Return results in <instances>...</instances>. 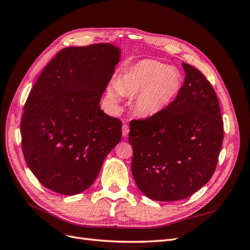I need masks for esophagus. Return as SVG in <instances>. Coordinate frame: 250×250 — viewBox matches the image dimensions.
Masks as SVG:
<instances>
[{
  "label": "esophagus",
  "instance_id": "1",
  "mask_svg": "<svg viewBox=\"0 0 250 250\" xmlns=\"http://www.w3.org/2000/svg\"><path fill=\"white\" fill-rule=\"evenodd\" d=\"M128 133H129V125H128V124H123V126H122V134H123V137L126 138L127 135H128Z\"/></svg>",
  "mask_w": 250,
  "mask_h": 250
}]
</instances>
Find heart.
I'll list each match as a JSON object with an SVG mask.
<instances>
[{"instance_id": "1", "label": "heart", "mask_w": 250, "mask_h": 250, "mask_svg": "<svg viewBox=\"0 0 250 250\" xmlns=\"http://www.w3.org/2000/svg\"><path fill=\"white\" fill-rule=\"evenodd\" d=\"M181 84L183 79L176 69L157 60L144 59L124 74L117 85L109 88L108 97L118 103L122 93L137 94L135 110L143 117H152L175 100Z\"/></svg>"}]
</instances>
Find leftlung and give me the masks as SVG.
<instances>
[{"label": "left lung", "instance_id": "1", "mask_svg": "<svg viewBox=\"0 0 250 250\" xmlns=\"http://www.w3.org/2000/svg\"><path fill=\"white\" fill-rule=\"evenodd\" d=\"M184 85L155 116L131 120V171L140 191L157 201L190 197L213 176L223 142L215 89L206 76L183 62Z\"/></svg>", "mask_w": 250, "mask_h": 250}]
</instances>
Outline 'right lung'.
<instances>
[{"instance_id":"add662e5","label":"right lung","mask_w":250,"mask_h":250,"mask_svg":"<svg viewBox=\"0 0 250 250\" xmlns=\"http://www.w3.org/2000/svg\"><path fill=\"white\" fill-rule=\"evenodd\" d=\"M110 43L60 50L27 98L21 150L40 183L63 195L85 191L122 139V122L100 109L120 60Z\"/></svg>"}]
</instances>
